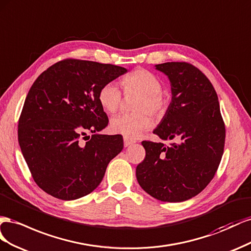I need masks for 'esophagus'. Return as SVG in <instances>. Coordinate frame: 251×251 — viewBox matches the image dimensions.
I'll list each match as a JSON object with an SVG mask.
<instances>
[{"instance_id": "34e87169", "label": "esophagus", "mask_w": 251, "mask_h": 251, "mask_svg": "<svg viewBox=\"0 0 251 251\" xmlns=\"http://www.w3.org/2000/svg\"><path fill=\"white\" fill-rule=\"evenodd\" d=\"M133 143H134V141L129 140V139H127V138H124V146H125V147H128V146L132 145Z\"/></svg>"}]
</instances>
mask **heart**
Listing matches in <instances>:
<instances>
[{
    "label": "heart",
    "instance_id": "1",
    "mask_svg": "<svg viewBox=\"0 0 251 251\" xmlns=\"http://www.w3.org/2000/svg\"><path fill=\"white\" fill-rule=\"evenodd\" d=\"M121 84L127 97L139 96L133 107V110L139 113H121L113 117L110 120V129L124 138L137 139L151 127V121L143 112L157 117L164 109V100L161 95L163 86L153 74L143 69L127 75L122 78ZM98 100L105 112L114 113L121 107L123 97L116 84L107 83L100 89Z\"/></svg>",
    "mask_w": 251,
    "mask_h": 251
}]
</instances>
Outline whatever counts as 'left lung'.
<instances>
[{
	"label": "left lung",
	"instance_id": "left-lung-1",
	"mask_svg": "<svg viewBox=\"0 0 251 251\" xmlns=\"http://www.w3.org/2000/svg\"><path fill=\"white\" fill-rule=\"evenodd\" d=\"M170 83L171 102L153 133L164 143L143 141L145 159L135 169L141 187L163 202L199 195L216 175L225 143V125L212 84L184 62L154 65Z\"/></svg>",
	"mask_w": 251,
	"mask_h": 251
}]
</instances>
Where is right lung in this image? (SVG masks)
I'll list each match as a JSON object with an SVG mask.
<instances>
[{"label": "right lung", "mask_w": 251, "mask_h": 251, "mask_svg": "<svg viewBox=\"0 0 251 251\" xmlns=\"http://www.w3.org/2000/svg\"><path fill=\"white\" fill-rule=\"evenodd\" d=\"M126 73L111 64L65 60L50 66L32 84L18 138L34 182L48 195L64 201L89 195L122 151V135L100 133L108 118L98 95L103 85ZM88 131L92 138L82 143L79 138Z\"/></svg>", "instance_id": "add662e5"}]
</instances>
